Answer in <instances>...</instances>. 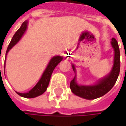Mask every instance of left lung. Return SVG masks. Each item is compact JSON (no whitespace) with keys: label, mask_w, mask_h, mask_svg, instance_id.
Returning <instances> with one entry per match:
<instances>
[{"label":"left lung","mask_w":126,"mask_h":126,"mask_svg":"<svg viewBox=\"0 0 126 126\" xmlns=\"http://www.w3.org/2000/svg\"><path fill=\"white\" fill-rule=\"evenodd\" d=\"M111 44L114 49V55L113 66L110 74L105 77L101 79L95 85H79L76 81L75 76L70 83V88L74 94L81 98L91 100L103 96L113 88L120 74V54L118 43L114 38H112ZM72 68L74 71L76 72V68L73 64Z\"/></svg>","instance_id":"8db88e82"}]
</instances>
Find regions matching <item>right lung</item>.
I'll return each instance as SVG.
<instances>
[{
    "instance_id": "right-lung-1",
    "label": "right lung",
    "mask_w": 126,
    "mask_h": 126,
    "mask_svg": "<svg viewBox=\"0 0 126 126\" xmlns=\"http://www.w3.org/2000/svg\"><path fill=\"white\" fill-rule=\"evenodd\" d=\"M27 28H28V21H25L22 24L21 27L15 33V34L14 35V36L12 37V39L10 44H9V47L7 48L6 53V55L9 52V51L20 40V38H22V36H23V34L25 33V32L27 30ZM62 60H63V57L62 56H59V55L54 56L50 60V61H49V63L48 64V65L47 66L44 72L43 73L40 80L38 81V83L35 85L34 88H32L28 93H21L16 92V93L19 95L22 96V97L28 98H35V97H37L38 95L43 94L47 90V88L48 85H49V80H50V78H51V75H52L55 68L57 66V65L60 63ZM4 68H5V65H4Z\"/></svg>"
}]
</instances>
